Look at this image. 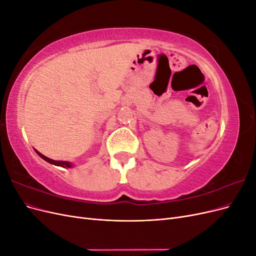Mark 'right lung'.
I'll list each match as a JSON object with an SVG mask.
<instances>
[{
    "label": "right lung",
    "instance_id": "1",
    "mask_svg": "<svg viewBox=\"0 0 256 256\" xmlns=\"http://www.w3.org/2000/svg\"><path fill=\"white\" fill-rule=\"evenodd\" d=\"M35 152H36V154H38V156L42 157L44 160H46L47 162H49V164H54V166H62V168H72V166H74V164H72V162H69V161L53 160V159H50V158H48V157L44 156L42 154H40V152L36 150H35Z\"/></svg>",
    "mask_w": 256,
    "mask_h": 256
}]
</instances>
